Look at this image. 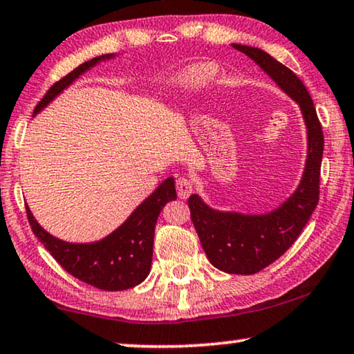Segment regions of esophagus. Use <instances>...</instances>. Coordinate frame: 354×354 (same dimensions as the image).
<instances>
[{"label": "esophagus", "mask_w": 354, "mask_h": 354, "mask_svg": "<svg viewBox=\"0 0 354 354\" xmlns=\"http://www.w3.org/2000/svg\"><path fill=\"white\" fill-rule=\"evenodd\" d=\"M194 191V183L186 176L176 179V192L179 198H187Z\"/></svg>", "instance_id": "esophagus-1"}]
</instances>
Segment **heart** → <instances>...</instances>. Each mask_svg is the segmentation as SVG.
<instances>
[{"mask_svg":"<svg viewBox=\"0 0 354 354\" xmlns=\"http://www.w3.org/2000/svg\"><path fill=\"white\" fill-rule=\"evenodd\" d=\"M214 75V70L209 65H200L192 68L191 71L186 73V79L187 84H192V86H200V84H205L207 81H209L211 77Z\"/></svg>","mask_w":354,"mask_h":354,"instance_id":"obj_1","label":"heart"}]
</instances>
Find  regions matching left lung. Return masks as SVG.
I'll list each match as a JSON object with an SVG mask.
<instances>
[{"instance_id":"left-lung-1","label":"left lung","mask_w":354,"mask_h":354,"mask_svg":"<svg viewBox=\"0 0 354 354\" xmlns=\"http://www.w3.org/2000/svg\"><path fill=\"white\" fill-rule=\"evenodd\" d=\"M232 46L254 60L300 104L308 130V157L300 186L288 202L272 213L261 216L223 213L207 207L195 194L187 200L194 227L209 262L223 272L252 275L281 257L312 218L319 200L324 135L312 97L288 66L257 47Z\"/></svg>"}]
</instances>
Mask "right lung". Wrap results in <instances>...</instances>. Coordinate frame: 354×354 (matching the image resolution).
Here are the masks:
<instances>
[{"instance_id": "obj_1", "label": "right lung", "mask_w": 354, "mask_h": 354, "mask_svg": "<svg viewBox=\"0 0 354 354\" xmlns=\"http://www.w3.org/2000/svg\"><path fill=\"white\" fill-rule=\"evenodd\" d=\"M109 57L113 55L95 57L63 76L36 104L35 114H38L63 88L79 77V75ZM175 198V181L173 178H168L131 213L118 230L102 241L91 245L66 243L47 234L36 223L28 207H26V218L33 234L70 275L103 291H124L145 281L149 275L157 218L162 208Z\"/></svg>"}]
</instances>
